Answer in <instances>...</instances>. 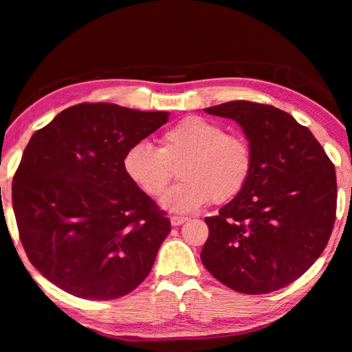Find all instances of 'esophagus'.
<instances>
[{
	"label": "esophagus",
	"instance_id": "1",
	"mask_svg": "<svg viewBox=\"0 0 352 352\" xmlns=\"http://www.w3.org/2000/svg\"><path fill=\"white\" fill-rule=\"evenodd\" d=\"M186 221H188V218H184V216H172V218H170V223L174 227L182 226V223H184Z\"/></svg>",
	"mask_w": 352,
	"mask_h": 352
}]
</instances>
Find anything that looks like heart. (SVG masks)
<instances>
[{
  "label": "heart",
  "instance_id": "heart-1",
  "mask_svg": "<svg viewBox=\"0 0 352 352\" xmlns=\"http://www.w3.org/2000/svg\"><path fill=\"white\" fill-rule=\"evenodd\" d=\"M178 170L180 182L164 193L162 206L175 213H190L210 203H226L248 183L252 170L250 142L228 134L223 125L189 115L164 131L160 148L146 142L124 154L126 177L149 197H159Z\"/></svg>",
  "mask_w": 352,
  "mask_h": 352
}]
</instances>
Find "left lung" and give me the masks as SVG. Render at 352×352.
Listing matches in <instances>:
<instances>
[{"label": "left lung", "instance_id": "8db88e82", "mask_svg": "<svg viewBox=\"0 0 352 352\" xmlns=\"http://www.w3.org/2000/svg\"><path fill=\"white\" fill-rule=\"evenodd\" d=\"M242 126L252 149L248 183L216 216L201 261L246 295L289 286L325 250L336 221L334 164L311 131L274 106L230 101L204 109Z\"/></svg>", "mask_w": 352, "mask_h": 352}]
</instances>
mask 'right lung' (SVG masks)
<instances>
[{"mask_svg":"<svg viewBox=\"0 0 352 352\" xmlns=\"http://www.w3.org/2000/svg\"><path fill=\"white\" fill-rule=\"evenodd\" d=\"M168 118L83 102L30 139L13 177V212L30 263L57 287L107 301L148 276L170 222L122 160Z\"/></svg>","mask_w":352,"mask_h":352,"instance_id":"1","label":"right lung"}]
</instances>
